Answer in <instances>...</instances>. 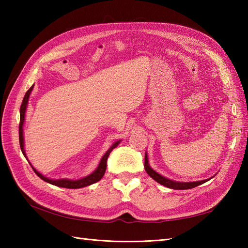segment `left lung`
<instances>
[{
	"label": "left lung",
	"instance_id": "8db88e82",
	"mask_svg": "<svg viewBox=\"0 0 248 248\" xmlns=\"http://www.w3.org/2000/svg\"><path fill=\"white\" fill-rule=\"evenodd\" d=\"M145 170L146 172L148 173V175L155 180L157 183L162 184V186H164L166 187H170L172 189H188V188H193V187H196L200 184H202L204 182H207L210 179H207V180H202V181H195V182H178V181H172L170 180V179H167L165 177L161 176L160 173H157L156 171H155L152 168L150 167L149 163H148V156H147V154H145Z\"/></svg>",
	"mask_w": 248,
	"mask_h": 248
}]
</instances>
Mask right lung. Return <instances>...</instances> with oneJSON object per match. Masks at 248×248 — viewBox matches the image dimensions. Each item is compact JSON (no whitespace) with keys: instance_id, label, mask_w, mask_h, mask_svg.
Segmentation results:
<instances>
[{"instance_id":"obj_1","label":"right lung","mask_w":248,"mask_h":248,"mask_svg":"<svg viewBox=\"0 0 248 248\" xmlns=\"http://www.w3.org/2000/svg\"><path fill=\"white\" fill-rule=\"evenodd\" d=\"M34 85L31 86L28 92H26L25 96L22 100V104H21L20 108V124H19V141H20V147H21V151H22L23 155L26 157L25 155V151H24V140H23V124H24V117H25V112H26V107H28V102H29V98L31 92L33 91ZM120 143V140L115 141V143L109 147V149L105 152V155L102 156L101 161H100L99 165L97 167V170H94L91 175L87 177H84L82 179H78V180H69V179H59V180H54V179H49L45 177L44 175H41L39 171H37L35 168L33 167V165L31 164L33 170L35 171V173L38 176L40 179H43L44 181L48 182L50 184H53V186H61V187H67V188H81V187H85L91 186L93 183H96L99 180H101V178L104 176L105 170H107V162H108V157L109 155L110 152L114 148H116Z\"/></svg>"}]
</instances>
